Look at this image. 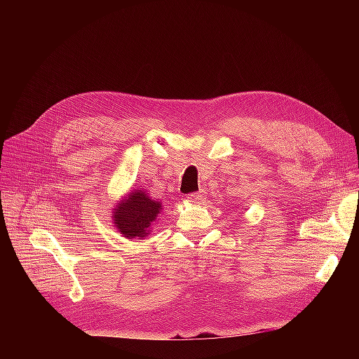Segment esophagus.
<instances>
[{
    "mask_svg": "<svg viewBox=\"0 0 359 359\" xmlns=\"http://www.w3.org/2000/svg\"><path fill=\"white\" fill-rule=\"evenodd\" d=\"M187 199V202H190V203H199V202H202L203 201V194L199 191V193H191V194H189V196L186 198Z\"/></svg>",
    "mask_w": 359,
    "mask_h": 359,
    "instance_id": "1",
    "label": "esophagus"
}]
</instances>
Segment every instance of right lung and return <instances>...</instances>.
Masks as SVG:
<instances>
[{"instance_id": "right-lung-1", "label": "right lung", "mask_w": 359, "mask_h": 359, "mask_svg": "<svg viewBox=\"0 0 359 359\" xmlns=\"http://www.w3.org/2000/svg\"><path fill=\"white\" fill-rule=\"evenodd\" d=\"M163 205L144 189L132 190L119 199L112 210V223L127 240L148 236L161 214Z\"/></svg>"}]
</instances>
